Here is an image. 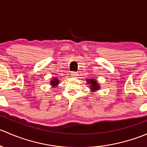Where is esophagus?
Segmentation results:
<instances>
[{"label":"esophagus","instance_id":"esophagus-1","mask_svg":"<svg viewBox=\"0 0 147 147\" xmlns=\"http://www.w3.org/2000/svg\"><path fill=\"white\" fill-rule=\"evenodd\" d=\"M71 76H72V77L78 76V73H77V72H71Z\"/></svg>","mask_w":147,"mask_h":147}]
</instances>
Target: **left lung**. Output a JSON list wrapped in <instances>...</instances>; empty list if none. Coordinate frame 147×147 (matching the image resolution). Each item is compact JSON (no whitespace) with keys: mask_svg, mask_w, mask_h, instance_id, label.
<instances>
[{"mask_svg":"<svg viewBox=\"0 0 147 147\" xmlns=\"http://www.w3.org/2000/svg\"><path fill=\"white\" fill-rule=\"evenodd\" d=\"M87 84H89V87L91 90V92L97 91L100 89V84L97 82V80L95 79H87Z\"/></svg>","mask_w":147,"mask_h":147,"instance_id":"left-lung-1","label":"left lung"}]
</instances>
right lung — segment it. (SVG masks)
<instances>
[{
    "mask_svg": "<svg viewBox=\"0 0 147 147\" xmlns=\"http://www.w3.org/2000/svg\"><path fill=\"white\" fill-rule=\"evenodd\" d=\"M50 85L52 86V87H53V88H54L55 87H56V86L58 85L59 83H60V80L57 79V78L55 77V78H53V79L50 81Z\"/></svg>",
    "mask_w": 147,
    "mask_h": 147,
    "instance_id": "right-lung-1",
    "label": "right lung"
}]
</instances>
